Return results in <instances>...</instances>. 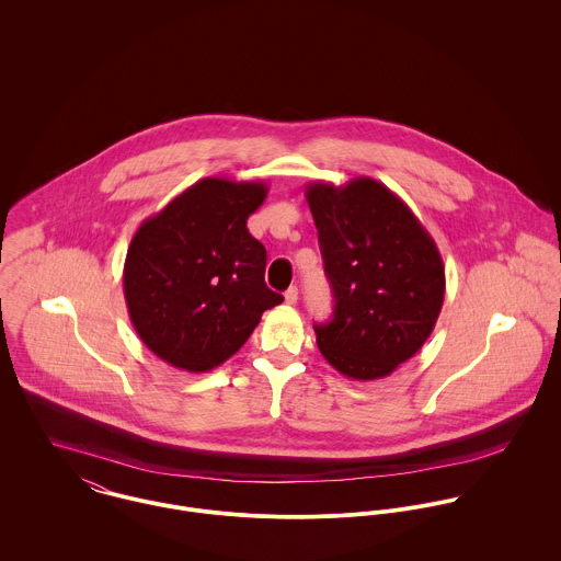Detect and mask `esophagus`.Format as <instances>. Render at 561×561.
<instances>
[{
  "label": "esophagus",
  "instance_id": "esophagus-1",
  "mask_svg": "<svg viewBox=\"0 0 561 561\" xmlns=\"http://www.w3.org/2000/svg\"><path fill=\"white\" fill-rule=\"evenodd\" d=\"M298 302V287H289L287 291H285V305H296Z\"/></svg>",
  "mask_w": 561,
  "mask_h": 561
}]
</instances>
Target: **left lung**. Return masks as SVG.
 Here are the masks:
<instances>
[{
  "label": "left lung",
  "mask_w": 561,
  "mask_h": 561,
  "mask_svg": "<svg viewBox=\"0 0 561 561\" xmlns=\"http://www.w3.org/2000/svg\"><path fill=\"white\" fill-rule=\"evenodd\" d=\"M323 270L334 294L332 320L316 325L321 356L352 380H380L432 334L445 298L436 241L385 183L307 185Z\"/></svg>",
  "instance_id": "left-lung-1"
}]
</instances>
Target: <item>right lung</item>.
<instances>
[{
	"label": "right lung",
	"mask_w": 561,
	"mask_h": 561,
	"mask_svg": "<svg viewBox=\"0 0 561 561\" xmlns=\"http://www.w3.org/2000/svg\"><path fill=\"white\" fill-rule=\"evenodd\" d=\"M263 181L207 176L147 218L129 243L123 289L142 343L163 363L203 374L229 360L263 311L283 302L265 285V248L245 220Z\"/></svg>",
	"instance_id": "1"
}]
</instances>
